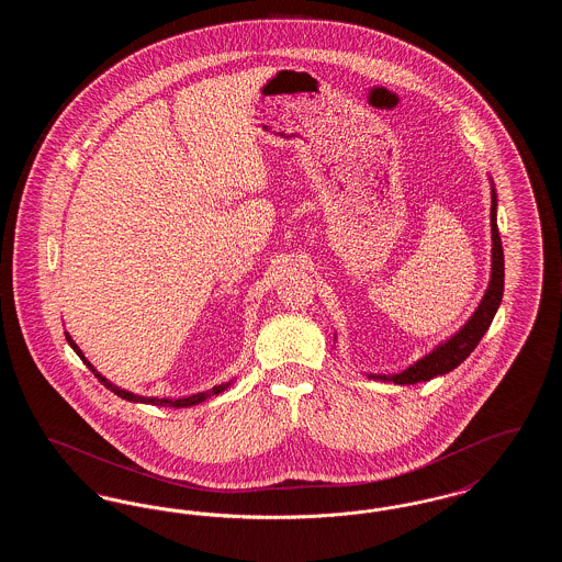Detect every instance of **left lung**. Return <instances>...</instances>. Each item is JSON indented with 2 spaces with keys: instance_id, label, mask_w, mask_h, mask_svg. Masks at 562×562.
<instances>
[{
  "instance_id": "left-lung-1",
  "label": "left lung",
  "mask_w": 562,
  "mask_h": 562,
  "mask_svg": "<svg viewBox=\"0 0 562 562\" xmlns=\"http://www.w3.org/2000/svg\"><path fill=\"white\" fill-rule=\"evenodd\" d=\"M491 234H493V261H491V282L482 296L479 310L474 316L461 326L459 333H454L449 341L429 351L422 360L411 364L406 371L398 374H369L371 379L379 381H394L398 385H413L419 381H429L438 374L449 373L457 369L474 348L481 344L484 333L488 330L491 322L495 318V312L504 296V248L497 229V193L491 189Z\"/></svg>"
}]
</instances>
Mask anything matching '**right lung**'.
<instances>
[{"label": "right lung", "instance_id": "right-lung-1", "mask_svg": "<svg viewBox=\"0 0 562 562\" xmlns=\"http://www.w3.org/2000/svg\"><path fill=\"white\" fill-rule=\"evenodd\" d=\"M65 339L69 341V346L74 348V351L80 356L81 360H83V364L92 371V373L99 376V381L111 390L113 394H117L120 398H124V401L131 402H143V404H158V406H175V408H181V406H193V404H200V402L206 401V398H211V396H218L221 392H225L227 387H229V383H223V385H216L213 387L211 392H200V394H193V396H189V398H177V401H168V398H147V396H136L133 392H126V390H122V387H117V385H113L111 381H108L103 374L97 373V369L83 358V353H81V349L78 348V344L71 339V335L69 333H65Z\"/></svg>", "mask_w": 562, "mask_h": 562}]
</instances>
